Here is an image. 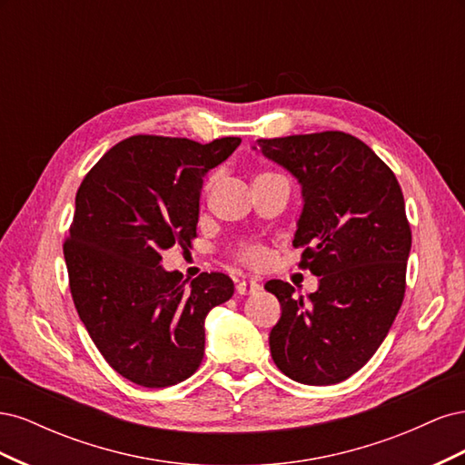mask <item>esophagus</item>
Masks as SVG:
<instances>
[{"label": "esophagus", "instance_id": "esophagus-1", "mask_svg": "<svg viewBox=\"0 0 465 465\" xmlns=\"http://www.w3.org/2000/svg\"><path fill=\"white\" fill-rule=\"evenodd\" d=\"M260 291V285L256 281H250V279H242L236 283V292L238 294H254Z\"/></svg>", "mask_w": 465, "mask_h": 465}]
</instances>
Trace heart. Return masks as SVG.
I'll use <instances>...</instances> for the list:
<instances>
[{"mask_svg": "<svg viewBox=\"0 0 465 465\" xmlns=\"http://www.w3.org/2000/svg\"><path fill=\"white\" fill-rule=\"evenodd\" d=\"M215 184V176H209L205 180V186H203V192H211V188H213ZM270 250H267L263 244H258V242H248L244 244L241 250L236 252V260L252 267V270H260V267H265L267 262H270Z\"/></svg>", "mask_w": 465, "mask_h": 465, "instance_id": "b5f03b06", "label": "heart"}]
</instances>
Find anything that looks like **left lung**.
I'll list each match as a JSON object with an SVG mask.
<instances>
[{
  "label": "left lung",
  "mask_w": 465,
  "mask_h": 465,
  "mask_svg": "<svg viewBox=\"0 0 465 465\" xmlns=\"http://www.w3.org/2000/svg\"><path fill=\"white\" fill-rule=\"evenodd\" d=\"M267 159L302 184L292 246L299 267L320 277L311 301L272 279L281 302L270 333L277 369L301 384L343 382L382 345L405 297L411 227L391 168L355 135L320 132L258 139Z\"/></svg>",
  "instance_id": "1"
}]
</instances>
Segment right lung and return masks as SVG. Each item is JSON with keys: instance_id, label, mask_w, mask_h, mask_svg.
<instances>
[{"instance_id": "obj_1", "label": "right lung", "mask_w": 465, "mask_h": 465, "mask_svg": "<svg viewBox=\"0 0 465 465\" xmlns=\"http://www.w3.org/2000/svg\"><path fill=\"white\" fill-rule=\"evenodd\" d=\"M241 137L198 143L186 137L132 135L104 153L75 195L64 242L69 291L104 361L130 382L166 388L203 359V320L229 301L232 279L200 273L190 285L164 272L161 252L192 248L202 182Z\"/></svg>"}]
</instances>
